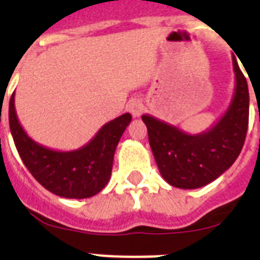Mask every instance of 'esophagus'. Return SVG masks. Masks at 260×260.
I'll use <instances>...</instances> for the list:
<instances>
[{
	"label": "esophagus",
	"instance_id": "obj_1",
	"mask_svg": "<svg viewBox=\"0 0 260 260\" xmlns=\"http://www.w3.org/2000/svg\"><path fill=\"white\" fill-rule=\"evenodd\" d=\"M126 109L129 110L134 117H139V116L142 114L143 110H144V105H143V102L140 101V100H138V98H132V100H129V102H128Z\"/></svg>",
	"mask_w": 260,
	"mask_h": 260
}]
</instances>
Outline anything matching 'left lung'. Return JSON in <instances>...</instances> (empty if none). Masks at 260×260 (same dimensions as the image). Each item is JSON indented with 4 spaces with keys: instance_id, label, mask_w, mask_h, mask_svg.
Returning a JSON list of instances; mask_svg holds the SVG:
<instances>
[{
    "instance_id": "obj_1",
    "label": "left lung",
    "mask_w": 260,
    "mask_h": 260,
    "mask_svg": "<svg viewBox=\"0 0 260 260\" xmlns=\"http://www.w3.org/2000/svg\"><path fill=\"white\" fill-rule=\"evenodd\" d=\"M235 91L225 113L201 134L190 135L177 126L143 114L155 162L169 185L198 189L225 173L238 159L248 128V85L232 58Z\"/></svg>"
}]
</instances>
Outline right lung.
<instances>
[{"mask_svg":"<svg viewBox=\"0 0 260 260\" xmlns=\"http://www.w3.org/2000/svg\"><path fill=\"white\" fill-rule=\"evenodd\" d=\"M132 120L124 113L106 122L87 144L73 151H56L30 139L22 129L14 108V93L9 101V125L20 158L36 181L48 191L64 198H89L109 182L114 151Z\"/></svg>","mask_w":260,"mask_h":260,"instance_id":"right-lung-1","label":"right lung"}]
</instances>
